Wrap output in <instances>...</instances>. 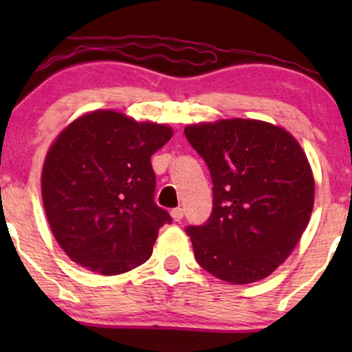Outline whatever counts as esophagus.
<instances>
[{
	"instance_id": "esophagus-1",
	"label": "esophagus",
	"mask_w": 352,
	"mask_h": 352,
	"mask_svg": "<svg viewBox=\"0 0 352 352\" xmlns=\"http://www.w3.org/2000/svg\"><path fill=\"white\" fill-rule=\"evenodd\" d=\"M170 214H172L173 221H180V219L184 218V209L182 208H175L170 211Z\"/></svg>"
}]
</instances>
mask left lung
<instances>
[{
    "label": "left lung",
    "instance_id": "1",
    "mask_svg": "<svg viewBox=\"0 0 352 352\" xmlns=\"http://www.w3.org/2000/svg\"><path fill=\"white\" fill-rule=\"evenodd\" d=\"M184 134L212 182L211 216L186 228L197 264L233 285L267 278L296 247L314 209L307 155L289 133L261 120L196 124Z\"/></svg>",
    "mask_w": 352,
    "mask_h": 352
}]
</instances>
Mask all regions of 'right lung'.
Listing matches in <instances>:
<instances>
[{"instance_id":"obj_1","label":"right lung","mask_w":352,"mask_h":352,"mask_svg":"<svg viewBox=\"0 0 352 352\" xmlns=\"http://www.w3.org/2000/svg\"><path fill=\"white\" fill-rule=\"evenodd\" d=\"M172 129L112 110L80 117L59 134L42 168V201L56 240L76 264L122 274L151 257L172 223L156 206L151 155Z\"/></svg>"}]
</instances>
